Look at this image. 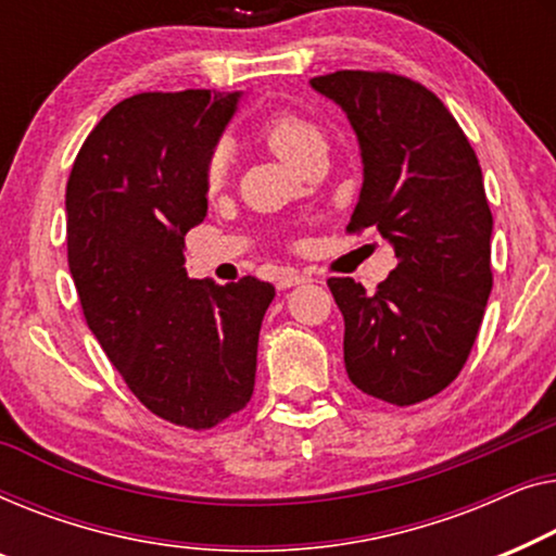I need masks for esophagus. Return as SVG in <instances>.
<instances>
[{
  "label": "esophagus",
  "instance_id": "1",
  "mask_svg": "<svg viewBox=\"0 0 556 556\" xmlns=\"http://www.w3.org/2000/svg\"><path fill=\"white\" fill-rule=\"evenodd\" d=\"M307 277L300 275V271H281V277L277 279L279 289H289V287H296V285H304Z\"/></svg>",
  "mask_w": 556,
  "mask_h": 556
}]
</instances>
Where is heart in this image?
Instances as JSON below:
<instances>
[{
  "instance_id": "obj_1",
  "label": "heart",
  "mask_w": 556,
  "mask_h": 556,
  "mask_svg": "<svg viewBox=\"0 0 556 556\" xmlns=\"http://www.w3.org/2000/svg\"><path fill=\"white\" fill-rule=\"evenodd\" d=\"M260 136L264 143L269 146V151L279 155L281 161L289 163V166H296L312 146L323 143V132H319L317 125L309 118H304L302 113L289 111V108L269 113L260 125ZM229 159V148L224 143L216 146L214 151L208 153L206 166H203V181H206L211 191H216L218 186L226 181Z\"/></svg>"
}]
</instances>
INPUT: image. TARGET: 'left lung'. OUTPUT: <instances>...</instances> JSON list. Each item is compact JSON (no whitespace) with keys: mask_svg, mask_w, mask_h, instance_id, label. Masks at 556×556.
I'll list each match as a JSON object with an SVG mask.
<instances>
[{"mask_svg":"<svg viewBox=\"0 0 556 556\" xmlns=\"http://www.w3.org/2000/svg\"><path fill=\"white\" fill-rule=\"evenodd\" d=\"M309 83L359 140L363 189L348 231L378 229L397 260L372 294L327 279L345 317L348 378L401 408L428 401L466 365L494 285L479 159L448 108L410 77L338 70Z\"/></svg>","mask_w":556,"mask_h":556,"instance_id":"1","label":"left lung"}]
</instances>
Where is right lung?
<instances>
[{"instance_id": "right-lung-1", "label": "right lung", "mask_w": 556, "mask_h": 556, "mask_svg": "<svg viewBox=\"0 0 556 556\" xmlns=\"http://www.w3.org/2000/svg\"><path fill=\"white\" fill-rule=\"evenodd\" d=\"M241 92H138L103 115L67 178V264L85 323L130 393L206 431L247 408L275 287L189 279L186 231L206 216L203 166Z\"/></svg>"}]
</instances>
